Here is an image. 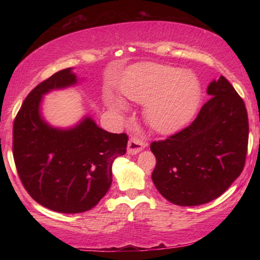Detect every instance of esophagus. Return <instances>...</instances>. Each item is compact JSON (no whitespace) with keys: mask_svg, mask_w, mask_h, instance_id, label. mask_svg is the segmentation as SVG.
Wrapping results in <instances>:
<instances>
[{"mask_svg":"<svg viewBox=\"0 0 260 260\" xmlns=\"http://www.w3.org/2000/svg\"><path fill=\"white\" fill-rule=\"evenodd\" d=\"M144 147H146V143L142 140L135 138V136H132L128 141V144H127V152L129 155H136L141 150H143Z\"/></svg>","mask_w":260,"mask_h":260,"instance_id":"1","label":"esophagus"}]
</instances>
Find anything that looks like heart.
I'll use <instances>...</instances> for the list:
<instances>
[{
  "instance_id": "b5f03b06",
  "label": "heart",
  "mask_w": 260,
  "mask_h": 260,
  "mask_svg": "<svg viewBox=\"0 0 260 260\" xmlns=\"http://www.w3.org/2000/svg\"><path fill=\"white\" fill-rule=\"evenodd\" d=\"M122 93L136 103H146L144 117L158 133L169 134L190 119L199 104L201 86L195 73L156 63L136 68L122 86ZM110 108L126 109L117 96H110Z\"/></svg>"
}]
</instances>
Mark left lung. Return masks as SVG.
Instances as JSON below:
<instances>
[{
	"label": "left lung",
	"mask_w": 260,
	"mask_h": 260,
	"mask_svg": "<svg viewBox=\"0 0 260 260\" xmlns=\"http://www.w3.org/2000/svg\"><path fill=\"white\" fill-rule=\"evenodd\" d=\"M211 99L179 133L152 142V181L171 203L202 205L222 195L243 171L249 121L245 104L225 77L208 87Z\"/></svg>",
	"instance_id": "8db88e82"
}]
</instances>
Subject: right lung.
<instances>
[{"mask_svg": "<svg viewBox=\"0 0 260 260\" xmlns=\"http://www.w3.org/2000/svg\"><path fill=\"white\" fill-rule=\"evenodd\" d=\"M72 69L52 74L25 99L14 122V159L30 197L60 213L85 212L102 200L112 183V162L126 153L128 136L113 134L85 117L57 128L41 114L43 95L77 85Z\"/></svg>", "mask_w": 260, "mask_h": 260, "instance_id": "1", "label": "right lung"}]
</instances>
